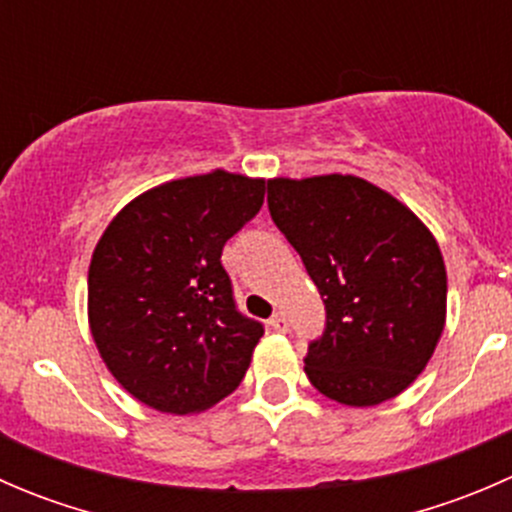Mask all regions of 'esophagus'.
I'll use <instances>...</instances> for the list:
<instances>
[{"mask_svg": "<svg viewBox=\"0 0 512 512\" xmlns=\"http://www.w3.org/2000/svg\"><path fill=\"white\" fill-rule=\"evenodd\" d=\"M270 327L275 329V332H287L289 329V322H287V317L282 312H277V314H272V319H270Z\"/></svg>", "mask_w": 512, "mask_h": 512, "instance_id": "obj_1", "label": "esophagus"}]
</instances>
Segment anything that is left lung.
I'll return each mask as SVG.
<instances>
[{
	"label": "left lung",
	"instance_id": "obj_1",
	"mask_svg": "<svg viewBox=\"0 0 512 512\" xmlns=\"http://www.w3.org/2000/svg\"><path fill=\"white\" fill-rule=\"evenodd\" d=\"M267 205L327 309L304 359L314 389L356 409L409 389L446 327V265L431 230L356 175L272 178Z\"/></svg>",
	"mask_w": 512,
	"mask_h": 512
}]
</instances>
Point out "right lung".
<instances>
[{
    "label": "right lung",
    "mask_w": 512,
    "mask_h": 512,
    "mask_svg": "<svg viewBox=\"0 0 512 512\" xmlns=\"http://www.w3.org/2000/svg\"><path fill=\"white\" fill-rule=\"evenodd\" d=\"M265 203V178L215 168L160 183L103 230L89 267V327L113 379L163 414H200L240 386L260 322L220 265Z\"/></svg>",
    "instance_id": "add662e5"
}]
</instances>
